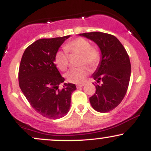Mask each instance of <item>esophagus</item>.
Returning <instances> with one entry per match:
<instances>
[{
  "label": "esophagus",
  "instance_id": "obj_1",
  "mask_svg": "<svg viewBox=\"0 0 151 151\" xmlns=\"http://www.w3.org/2000/svg\"><path fill=\"white\" fill-rule=\"evenodd\" d=\"M84 86V84H78L77 85V88H80V87H82V86Z\"/></svg>",
  "mask_w": 151,
  "mask_h": 151
}]
</instances>
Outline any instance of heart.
<instances>
[{"label": "heart", "instance_id": "obj_1", "mask_svg": "<svg viewBox=\"0 0 151 151\" xmlns=\"http://www.w3.org/2000/svg\"><path fill=\"white\" fill-rule=\"evenodd\" d=\"M64 48L65 51H58L54 58L55 64L61 71H65L69 66L67 53L70 55H79V65L87 64L91 67H95L100 60V52L97 48L91 47L89 41L82 37H77L70 41L65 45ZM89 73V67L84 65L67 72L66 78L69 82L81 84L84 82L86 77Z\"/></svg>", "mask_w": 151, "mask_h": 151}]
</instances>
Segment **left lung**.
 <instances>
[{
    "mask_svg": "<svg viewBox=\"0 0 151 151\" xmlns=\"http://www.w3.org/2000/svg\"><path fill=\"white\" fill-rule=\"evenodd\" d=\"M80 36L91 40L99 46L101 58L92 77L101 85L89 98L96 111L106 113L115 109L122 101L129 87L131 62L127 52L115 36L101 32H86Z\"/></svg>",
    "mask_w": 151,
    "mask_h": 151,
    "instance_id": "8db88e82",
    "label": "left lung"
}]
</instances>
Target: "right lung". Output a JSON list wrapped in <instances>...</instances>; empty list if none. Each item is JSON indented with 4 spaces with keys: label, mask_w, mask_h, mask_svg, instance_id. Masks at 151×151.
Wrapping results in <instances>:
<instances>
[{
    "label": "right lung",
    "mask_w": 151,
    "mask_h": 151,
    "mask_svg": "<svg viewBox=\"0 0 151 151\" xmlns=\"http://www.w3.org/2000/svg\"><path fill=\"white\" fill-rule=\"evenodd\" d=\"M70 35L40 39L26 48L18 72L19 86L31 106L37 113L51 119L65 116L70 109L71 95L75 84L65 81L54 58L59 48Z\"/></svg>",
    "instance_id": "right-lung-1"
}]
</instances>
